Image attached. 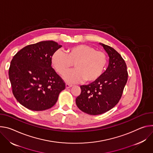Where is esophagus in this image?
Returning <instances> with one entry per match:
<instances>
[{
  "label": "esophagus",
  "mask_w": 153,
  "mask_h": 153,
  "mask_svg": "<svg viewBox=\"0 0 153 153\" xmlns=\"http://www.w3.org/2000/svg\"><path fill=\"white\" fill-rule=\"evenodd\" d=\"M72 86H73L72 84H68V83H67V84H65V88H66V89L70 88H71V87H72Z\"/></svg>",
  "instance_id": "34e87169"
}]
</instances>
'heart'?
<instances>
[{
  "instance_id": "b5f03b06",
  "label": "heart",
  "mask_w": 153,
  "mask_h": 153,
  "mask_svg": "<svg viewBox=\"0 0 153 153\" xmlns=\"http://www.w3.org/2000/svg\"><path fill=\"white\" fill-rule=\"evenodd\" d=\"M107 56L101 50L88 45H77L67 48L65 54L58 50L51 56V62L59 75H64L73 64L76 69L64 76L68 82L84 79L90 82L97 80L103 74L107 64Z\"/></svg>"
}]
</instances>
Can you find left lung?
Here are the masks:
<instances>
[{"label":"left lung","mask_w":153,"mask_h":153,"mask_svg":"<svg viewBox=\"0 0 153 153\" xmlns=\"http://www.w3.org/2000/svg\"><path fill=\"white\" fill-rule=\"evenodd\" d=\"M100 44L109 55V65L97 80L81 86V94L76 98L81 111L94 115L109 111L118 103L128 76L126 64L121 55L112 47Z\"/></svg>","instance_id":"1"}]
</instances>
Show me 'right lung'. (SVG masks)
<instances>
[{
    "label": "right lung",
    "instance_id": "add662e5",
    "mask_svg": "<svg viewBox=\"0 0 153 153\" xmlns=\"http://www.w3.org/2000/svg\"><path fill=\"white\" fill-rule=\"evenodd\" d=\"M62 47L53 41L25 46L13 58L8 75L13 94L26 108L36 111L53 106L65 89L63 79L51 66V56Z\"/></svg>",
    "mask_w": 153,
    "mask_h": 153
}]
</instances>
